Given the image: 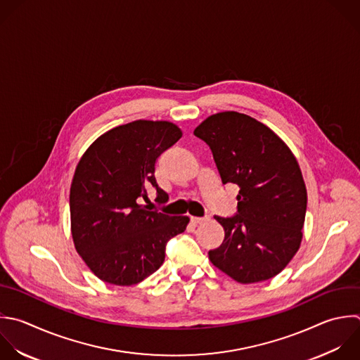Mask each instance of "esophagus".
<instances>
[{
    "instance_id": "obj_1",
    "label": "esophagus",
    "mask_w": 360,
    "mask_h": 360,
    "mask_svg": "<svg viewBox=\"0 0 360 360\" xmlns=\"http://www.w3.org/2000/svg\"><path fill=\"white\" fill-rule=\"evenodd\" d=\"M190 219H191V222H193L194 225H197V224H202V222L208 221L210 218H208V217H204V218H200V217H191Z\"/></svg>"
}]
</instances>
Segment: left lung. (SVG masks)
<instances>
[{"label": "left lung", "mask_w": 360, "mask_h": 360, "mask_svg": "<svg viewBox=\"0 0 360 360\" xmlns=\"http://www.w3.org/2000/svg\"><path fill=\"white\" fill-rule=\"evenodd\" d=\"M194 135L211 149L222 184L239 186L238 214L214 218L225 231L211 263L242 284L278 274L297 253L307 188L290 148L255 118L225 111L208 117Z\"/></svg>", "instance_id": "obj_1"}]
</instances>
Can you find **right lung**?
Segmentation results:
<instances>
[{
	"label": "right lung",
	"instance_id": "add662e5",
	"mask_svg": "<svg viewBox=\"0 0 360 360\" xmlns=\"http://www.w3.org/2000/svg\"><path fill=\"white\" fill-rule=\"evenodd\" d=\"M169 121L138 120L110 129L82 156L70 187L75 248L103 281L132 285L165 262L166 243L184 232L190 218L170 217L139 204L148 187L156 201L169 195L155 177L158 158L181 138Z\"/></svg>",
	"mask_w": 360,
	"mask_h": 360
}]
</instances>
